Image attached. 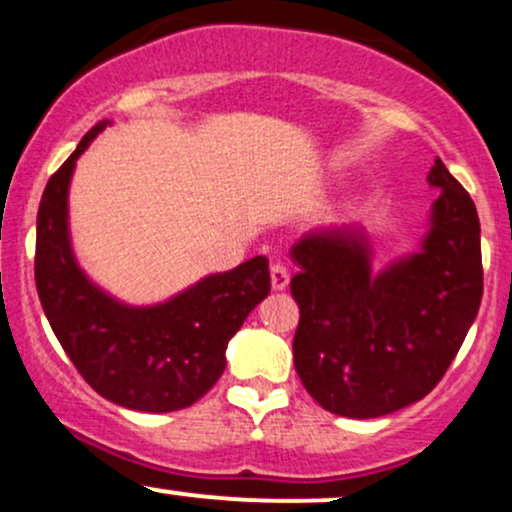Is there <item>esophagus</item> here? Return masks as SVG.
<instances>
[{"label": "esophagus", "instance_id": "obj_1", "mask_svg": "<svg viewBox=\"0 0 512 512\" xmlns=\"http://www.w3.org/2000/svg\"><path fill=\"white\" fill-rule=\"evenodd\" d=\"M269 274H272V289L274 291H284L286 286H289L291 274H289V269H286V264L274 262L272 267H269Z\"/></svg>", "mask_w": 512, "mask_h": 512}]
</instances>
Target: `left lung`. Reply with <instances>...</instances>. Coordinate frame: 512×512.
<instances>
[{"instance_id":"obj_1","label":"left lung","mask_w":512,"mask_h":512,"mask_svg":"<svg viewBox=\"0 0 512 512\" xmlns=\"http://www.w3.org/2000/svg\"><path fill=\"white\" fill-rule=\"evenodd\" d=\"M440 187L419 255L370 274L358 228L320 231L293 248L301 308L293 366L320 407L375 419L419 402L440 383L479 313L484 293L479 216L472 197L436 158Z\"/></svg>"}]
</instances>
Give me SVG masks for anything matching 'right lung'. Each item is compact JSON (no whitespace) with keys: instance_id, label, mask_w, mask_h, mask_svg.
<instances>
[{"instance_id":"add662e5","label":"right lung","mask_w":512,"mask_h":512,"mask_svg":"<svg viewBox=\"0 0 512 512\" xmlns=\"http://www.w3.org/2000/svg\"><path fill=\"white\" fill-rule=\"evenodd\" d=\"M103 127L105 122H98L88 129L45 185L35 236V286L52 332L98 395L151 414L185 409L221 378L228 339L267 298L269 262L252 257L154 308H127L98 291L69 248L67 190L76 158Z\"/></svg>"}]
</instances>
